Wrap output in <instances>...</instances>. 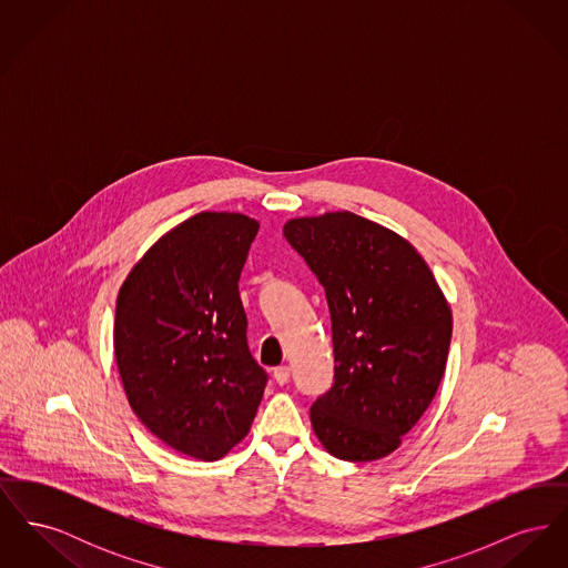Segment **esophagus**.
<instances>
[{"instance_id": "esophagus-1", "label": "esophagus", "mask_w": 568, "mask_h": 568, "mask_svg": "<svg viewBox=\"0 0 568 568\" xmlns=\"http://www.w3.org/2000/svg\"><path fill=\"white\" fill-rule=\"evenodd\" d=\"M290 377H292V371H290V366H278V368H274V381H276L278 385H285V383H290Z\"/></svg>"}]
</instances>
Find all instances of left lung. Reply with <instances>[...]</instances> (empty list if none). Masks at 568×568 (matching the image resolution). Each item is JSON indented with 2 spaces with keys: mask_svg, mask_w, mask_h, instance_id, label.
I'll return each mask as SVG.
<instances>
[{
  "mask_svg": "<svg viewBox=\"0 0 568 568\" xmlns=\"http://www.w3.org/2000/svg\"><path fill=\"white\" fill-rule=\"evenodd\" d=\"M287 243L324 285L334 383L311 406L325 449L385 458L433 403L452 343V308L415 246L364 216L285 223Z\"/></svg>",
  "mask_w": 568,
  "mask_h": 568,
  "instance_id": "left-lung-1",
  "label": "left lung"
}]
</instances>
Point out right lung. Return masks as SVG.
Returning a JSON list of instances; mask_svg holds the SVG:
<instances>
[{"mask_svg":"<svg viewBox=\"0 0 568 568\" xmlns=\"http://www.w3.org/2000/svg\"><path fill=\"white\" fill-rule=\"evenodd\" d=\"M260 223L193 215L153 244L116 297L114 357L138 419L172 449L204 462L241 443L268 375L246 345L239 294Z\"/></svg>","mask_w":568,"mask_h":568,"instance_id":"1","label":"right lung"}]
</instances>
